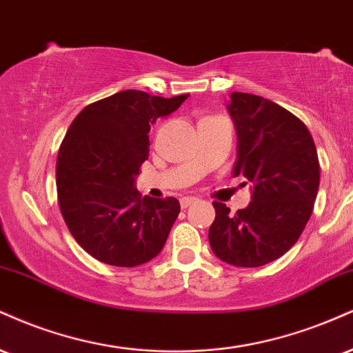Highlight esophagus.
Segmentation results:
<instances>
[{
	"mask_svg": "<svg viewBox=\"0 0 353 353\" xmlns=\"http://www.w3.org/2000/svg\"><path fill=\"white\" fill-rule=\"evenodd\" d=\"M197 201H199L197 197H182L181 199V207H182V209H188L190 203H194V202H197Z\"/></svg>",
	"mask_w": 353,
	"mask_h": 353,
	"instance_id": "esophagus-1",
	"label": "esophagus"
}]
</instances>
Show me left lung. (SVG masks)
Returning a JSON list of instances; mask_svg holds the SVG:
<instances>
[{"label": "left lung", "mask_w": 353, "mask_h": 353, "mask_svg": "<svg viewBox=\"0 0 353 353\" xmlns=\"http://www.w3.org/2000/svg\"><path fill=\"white\" fill-rule=\"evenodd\" d=\"M227 110L239 139L232 174L250 182L252 202L235 215L214 202L209 241L222 261L256 268L283 256L303 233L319 190V159L307 126L274 101L233 92Z\"/></svg>", "instance_id": "left-lung-1"}]
</instances>
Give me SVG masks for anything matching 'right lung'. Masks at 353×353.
I'll return each instance as SVG.
<instances>
[{
  "label": "right lung",
  "instance_id": "1",
  "mask_svg": "<svg viewBox=\"0 0 353 353\" xmlns=\"http://www.w3.org/2000/svg\"><path fill=\"white\" fill-rule=\"evenodd\" d=\"M118 92L85 107L61 144L55 184L61 214L90 256L133 268L158 256L181 212L176 197H141L134 188L150 156V130L188 100Z\"/></svg>",
  "mask_w": 353,
  "mask_h": 353
}]
</instances>
